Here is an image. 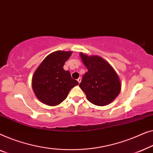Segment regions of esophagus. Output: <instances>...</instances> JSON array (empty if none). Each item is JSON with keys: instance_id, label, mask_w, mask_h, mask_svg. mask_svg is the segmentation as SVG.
<instances>
[{"instance_id": "esophagus-1", "label": "esophagus", "mask_w": 153, "mask_h": 153, "mask_svg": "<svg viewBox=\"0 0 153 153\" xmlns=\"http://www.w3.org/2000/svg\"><path fill=\"white\" fill-rule=\"evenodd\" d=\"M81 80H82V78L81 77H79L78 79H77V82H78L79 83H80V82H81Z\"/></svg>"}]
</instances>
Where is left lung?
Here are the masks:
<instances>
[{
    "instance_id": "obj_1",
    "label": "left lung",
    "mask_w": 153,
    "mask_h": 153,
    "mask_svg": "<svg viewBox=\"0 0 153 153\" xmlns=\"http://www.w3.org/2000/svg\"><path fill=\"white\" fill-rule=\"evenodd\" d=\"M88 71L84 75L79 87L85 92L87 100L98 106L111 103L121 89L119 75L108 62L98 55L79 53Z\"/></svg>"
}]
</instances>
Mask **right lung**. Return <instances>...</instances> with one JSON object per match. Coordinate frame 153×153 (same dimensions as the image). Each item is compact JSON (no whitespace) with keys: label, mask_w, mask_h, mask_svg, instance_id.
<instances>
[{"label":"right lung","mask_w":153,"mask_h":153,"mask_svg":"<svg viewBox=\"0 0 153 153\" xmlns=\"http://www.w3.org/2000/svg\"><path fill=\"white\" fill-rule=\"evenodd\" d=\"M72 51H55L45 57L34 73L32 87L36 97L45 105L56 106L65 100L78 85L63 66Z\"/></svg>","instance_id":"add662e5"}]
</instances>
